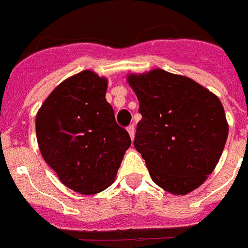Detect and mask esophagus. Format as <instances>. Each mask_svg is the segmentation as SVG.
I'll return each instance as SVG.
<instances>
[{
  "label": "esophagus",
  "mask_w": 248,
  "mask_h": 248,
  "mask_svg": "<svg viewBox=\"0 0 248 248\" xmlns=\"http://www.w3.org/2000/svg\"><path fill=\"white\" fill-rule=\"evenodd\" d=\"M126 130H128V133H129L130 138L133 140L134 134H136V129H134V125H129L128 128H126Z\"/></svg>",
  "instance_id": "esophagus-1"
}]
</instances>
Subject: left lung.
<instances>
[{
	"instance_id": "left-lung-1",
	"label": "left lung",
	"mask_w": 248,
	"mask_h": 248,
	"mask_svg": "<svg viewBox=\"0 0 248 248\" xmlns=\"http://www.w3.org/2000/svg\"><path fill=\"white\" fill-rule=\"evenodd\" d=\"M140 101L134 147L152 180L173 195H187L213 173L228 138L224 108L195 80L162 69L129 74Z\"/></svg>"
}]
</instances>
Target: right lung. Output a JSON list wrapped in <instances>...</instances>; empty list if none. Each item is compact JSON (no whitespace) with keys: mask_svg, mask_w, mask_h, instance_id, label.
I'll return each instance as SVG.
<instances>
[{"mask_svg":"<svg viewBox=\"0 0 248 248\" xmlns=\"http://www.w3.org/2000/svg\"><path fill=\"white\" fill-rule=\"evenodd\" d=\"M106 90V78L91 70L78 73L51 92L35 118L45 161L61 183L82 195H94L112 184L132 143L115 122Z\"/></svg>","mask_w":248,"mask_h":248,"instance_id":"add662e5","label":"right lung"}]
</instances>
